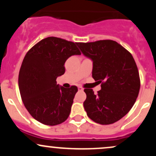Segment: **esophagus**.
<instances>
[{
	"instance_id": "esophagus-1",
	"label": "esophagus",
	"mask_w": 156,
	"mask_h": 156,
	"mask_svg": "<svg viewBox=\"0 0 156 156\" xmlns=\"http://www.w3.org/2000/svg\"><path fill=\"white\" fill-rule=\"evenodd\" d=\"M78 90H80V91H83V89L81 87H78Z\"/></svg>"
}]
</instances>
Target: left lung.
Returning a JSON list of instances; mask_svg holds the SVG:
<instances>
[{
    "label": "left lung",
    "mask_w": 156,
    "mask_h": 156,
    "mask_svg": "<svg viewBox=\"0 0 156 156\" xmlns=\"http://www.w3.org/2000/svg\"><path fill=\"white\" fill-rule=\"evenodd\" d=\"M93 62L92 78L101 83L95 94L85 89L83 107L92 120L101 125L116 122L128 114L140 89L139 71L131 53L113 40L77 44Z\"/></svg>",
    "instance_id": "obj_1"
}]
</instances>
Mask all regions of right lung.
<instances>
[{
    "label": "right lung",
    "mask_w": 156,
    "mask_h": 156,
    "mask_svg": "<svg viewBox=\"0 0 156 156\" xmlns=\"http://www.w3.org/2000/svg\"><path fill=\"white\" fill-rule=\"evenodd\" d=\"M77 44L50 37L36 44L25 55L19 73L20 92L29 114L42 124L59 125L70 114L78 88L61 87L56 78L65 73L64 63L69 57L80 55Z\"/></svg>",
    "instance_id": "right-lung-1"
}]
</instances>
